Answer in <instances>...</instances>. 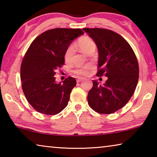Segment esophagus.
<instances>
[{"label": "esophagus", "instance_id": "1", "mask_svg": "<svg viewBox=\"0 0 157 157\" xmlns=\"http://www.w3.org/2000/svg\"><path fill=\"white\" fill-rule=\"evenodd\" d=\"M84 79H85L84 78H78V79H77V82H81V81H82V80H84Z\"/></svg>", "mask_w": 157, "mask_h": 157}]
</instances>
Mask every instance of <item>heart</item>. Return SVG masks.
<instances>
[{"mask_svg": "<svg viewBox=\"0 0 157 157\" xmlns=\"http://www.w3.org/2000/svg\"><path fill=\"white\" fill-rule=\"evenodd\" d=\"M77 46L84 53L87 54L89 51L92 50H95L96 46H95V42L90 39L88 36H82L80 39H79L76 44ZM74 52V48L73 46H69L66 48L64 52V60L66 62H69L71 61V57L73 56ZM91 70V66H85L84 67L77 68L74 71V73L78 75H89L90 71Z\"/></svg>", "mask_w": 157, "mask_h": 157, "instance_id": "heart-1", "label": "heart"}]
</instances>
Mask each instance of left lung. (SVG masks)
<instances>
[{
  "label": "left lung",
  "instance_id": "obj_1",
  "mask_svg": "<svg viewBox=\"0 0 157 157\" xmlns=\"http://www.w3.org/2000/svg\"><path fill=\"white\" fill-rule=\"evenodd\" d=\"M98 50L97 76L108 79L103 85L93 80L87 96L88 103L100 113L110 114L125 105L134 94L139 80V63L125 39L113 31L102 28H84Z\"/></svg>",
  "mask_w": 157,
  "mask_h": 157
}]
</instances>
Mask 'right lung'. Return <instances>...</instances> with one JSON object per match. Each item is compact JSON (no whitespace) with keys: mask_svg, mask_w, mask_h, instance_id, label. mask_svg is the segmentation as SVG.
<instances>
[{"mask_svg":"<svg viewBox=\"0 0 157 157\" xmlns=\"http://www.w3.org/2000/svg\"><path fill=\"white\" fill-rule=\"evenodd\" d=\"M81 29L55 28L44 32L30 44L21 66V80L26 99L34 109L46 115L60 113L75 86L74 78L57 83V69L64 64V52Z\"/></svg>","mask_w":157,"mask_h":157,"instance_id":"1","label":"right lung"}]
</instances>
